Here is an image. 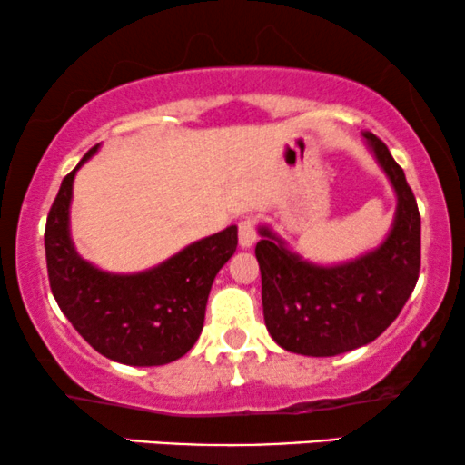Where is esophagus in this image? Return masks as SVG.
I'll use <instances>...</instances> for the list:
<instances>
[{
	"label": "esophagus",
	"instance_id": "1",
	"mask_svg": "<svg viewBox=\"0 0 465 465\" xmlns=\"http://www.w3.org/2000/svg\"><path fill=\"white\" fill-rule=\"evenodd\" d=\"M255 240H258V232H255V223L251 218H242L238 223V242L242 249L253 247Z\"/></svg>",
	"mask_w": 465,
	"mask_h": 465
}]
</instances>
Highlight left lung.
Returning <instances> with one entry per match:
<instances>
[{"label": "left lung", "mask_w": 465, "mask_h": 465, "mask_svg": "<svg viewBox=\"0 0 465 465\" xmlns=\"http://www.w3.org/2000/svg\"><path fill=\"white\" fill-rule=\"evenodd\" d=\"M362 137L398 199L391 229L376 249L348 262L314 264L269 225L258 227L264 323L292 354L336 356L371 343L393 323L418 282V203L385 143L370 131Z\"/></svg>", "instance_id": "1"}]
</instances>
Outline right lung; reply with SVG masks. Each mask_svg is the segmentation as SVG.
<instances>
[{
    "mask_svg": "<svg viewBox=\"0 0 465 465\" xmlns=\"http://www.w3.org/2000/svg\"><path fill=\"white\" fill-rule=\"evenodd\" d=\"M98 146L63 179L45 223L52 295L95 351L133 367L165 365L188 354L201 336L218 271L238 247V227L196 240L140 273H109L78 255L69 232L74 177Z\"/></svg>",
    "mask_w": 465,
    "mask_h": 465,
    "instance_id": "obj_1",
    "label": "right lung"
}]
</instances>
